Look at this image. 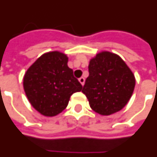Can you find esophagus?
I'll return each mask as SVG.
<instances>
[{
  "label": "esophagus",
  "instance_id": "1",
  "mask_svg": "<svg viewBox=\"0 0 157 157\" xmlns=\"http://www.w3.org/2000/svg\"><path fill=\"white\" fill-rule=\"evenodd\" d=\"M78 81H79L80 83H81L82 85H83V84H84V82H85V79H84V78L83 77H81L78 78Z\"/></svg>",
  "mask_w": 157,
  "mask_h": 157
}]
</instances>
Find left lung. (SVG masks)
<instances>
[{"label":"left lung","mask_w":157,"mask_h":157,"mask_svg":"<svg viewBox=\"0 0 157 157\" xmlns=\"http://www.w3.org/2000/svg\"><path fill=\"white\" fill-rule=\"evenodd\" d=\"M89 73L82 92L93 110L110 115L124 108L133 94L136 78L123 59L113 52H99L90 59Z\"/></svg>","instance_id":"obj_1"}]
</instances>
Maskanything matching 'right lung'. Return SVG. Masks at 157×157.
<instances>
[{"instance_id": "right-lung-1", "label": "right lung", "mask_w": 157, "mask_h": 157, "mask_svg": "<svg viewBox=\"0 0 157 157\" xmlns=\"http://www.w3.org/2000/svg\"><path fill=\"white\" fill-rule=\"evenodd\" d=\"M67 55L58 51L46 52L31 65L24 75L23 88L33 108L52 117L67 106L71 95L83 86L67 66Z\"/></svg>"}]
</instances>
